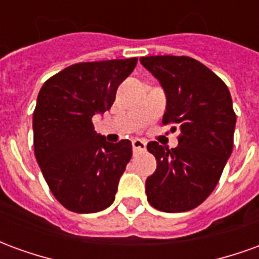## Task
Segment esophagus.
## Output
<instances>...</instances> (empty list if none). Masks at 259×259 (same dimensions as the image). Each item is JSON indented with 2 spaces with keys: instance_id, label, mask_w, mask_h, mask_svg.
<instances>
[{
  "instance_id": "1",
  "label": "esophagus",
  "mask_w": 259,
  "mask_h": 259,
  "mask_svg": "<svg viewBox=\"0 0 259 259\" xmlns=\"http://www.w3.org/2000/svg\"><path fill=\"white\" fill-rule=\"evenodd\" d=\"M132 147H133V151L135 152H141V151H146V141L140 140V139H135V140L132 141Z\"/></svg>"
}]
</instances>
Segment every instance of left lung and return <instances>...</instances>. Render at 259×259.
I'll list each match as a JSON object with an SVG mask.
<instances>
[{"mask_svg": "<svg viewBox=\"0 0 259 259\" xmlns=\"http://www.w3.org/2000/svg\"><path fill=\"white\" fill-rule=\"evenodd\" d=\"M140 62L165 91L162 123L182 133L170 150L157 141L147 144L157 159L146 180L147 200L159 211H190L213 191L233 150L232 97L211 69L190 57L155 55Z\"/></svg>", "mask_w": 259, "mask_h": 259, "instance_id": "left-lung-1", "label": "left lung"}]
</instances>
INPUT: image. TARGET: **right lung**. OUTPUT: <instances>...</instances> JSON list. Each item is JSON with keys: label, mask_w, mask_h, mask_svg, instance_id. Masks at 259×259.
Listing matches in <instances>:
<instances>
[{"label": "right lung", "mask_w": 259, "mask_h": 259, "mask_svg": "<svg viewBox=\"0 0 259 259\" xmlns=\"http://www.w3.org/2000/svg\"><path fill=\"white\" fill-rule=\"evenodd\" d=\"M137 58L81 62L42 84L33 113L34 154L54 197L77 213L105 209L132 158V143H109L93 116L111 109Z\"/></svg>", "instance_id": "1"}]
</instances>
